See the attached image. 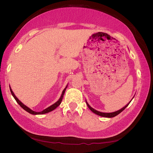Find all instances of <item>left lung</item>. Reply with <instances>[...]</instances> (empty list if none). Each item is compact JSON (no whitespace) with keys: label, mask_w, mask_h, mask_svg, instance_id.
<instances>
[{"label":"left lung","mask_w":153,"mask_h":153,"mask_svg":"<svg viewBox=\"0 0 153 153\" xmlns=\"http://www.w3.org/2000/svg\"><path fill=\"white\" fill-rule=\"evenodd\" d=\"M134 98V97H133ZM133 98L131 99V100H133ZM131 100L129 101V102L125 106H124L123 108H121L120 110H117V111H115V112H111V113H105V112H99V111H98V110H95V109H94V108H92L91 106L88 104V103L87 102V101L85 100V102H86V103H87V106L88 107H89V108L92 111V112L93 113H94V114H96V115H100V116H101V117H108V118H111V117H115V116H116V115H117L118 114H119L120 113H121V112H123V111L126 108L127 106H128V105L129 104V103L131 102Z\"/></svg>","instance_id":"obj_1"}]
</instances>
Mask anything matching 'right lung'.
Masks as SVG:
<instances>
[{"mask_svg":"<svg viewBox=\"0 0 153 153\" xmlns=\"http://www.w3.org/2000/svg\"><path fill=\"white\" fill-rule=\"evenodd\" d=\"M67 87H68V85H66V87L65 88H64V89L63 90V91H62V94H61V97H60V98L59 99V100L57 101V102H55L54 104H53V105H52L51 106H50L49 107H48V108H45V109L43 110V111H41V112H35V111L32 110H31L30 108H29L28 107V106H27L25 105L24 103H22L21 101L16 98V96L15 95V94H14V92H13V91H12V89H11V88L10 86V91H11L12 96L14 97V98L15 99V100L16 101V102H17L18 104H19V105L21 106V107H22L23 109H24L25 111H27V112L30 113V114H33V115H41V114H45L48 113V112H51V111H52V110H55V108H56L57 107V106H58L59 105H60V104L61 103V101H62L63 96H64V92H65V91H66V89Z\"/></svg>","mask_w":153,"mask_h":153,"instance_id":"right-lung-1","label":"right lung"}]
</instances>
